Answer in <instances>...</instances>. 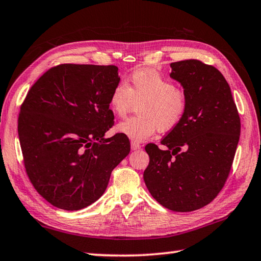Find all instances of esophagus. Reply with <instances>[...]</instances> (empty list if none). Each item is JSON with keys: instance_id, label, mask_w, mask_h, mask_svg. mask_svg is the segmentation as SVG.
Here are the masks:
<instances>
[{"instance_id": "1", "label": "esophagus", "mask_w": 261, "mask_h": 261, "mask_svg": "<svg viewBox=\"0 0 261 261\" xmlns=\"http://www.w3.org/2000/svg\"><path fill=\"white\" fill-rule=\"evenodd\" d=\"M141 146L139 144H137L136 141H131V149L132 150H139Z\"/></svg>"}]
</instances>
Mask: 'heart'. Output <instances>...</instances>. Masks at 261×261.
Instances as JSON below:
<instances>
[{"label":"heart","mask_w":261,"mask_h":261,"mask_svg":"<svg viewBox=\"0 0 261 261\" xmlns=\"http://www.w3.org/2000/svg\"><path fill=\"white\" fill-rule=\"evenodd\" d=\"M135 103H139V115L121 122L115 130L137 142L147 140L158 129L162 132L174 129L188 106L185 91L154 69L136 70L129 76V85L119 83L112 90L110 105L117 116L126 115Z\"/></svg>","instance_id":"b5f03b06"}]
</instances>
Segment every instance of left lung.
<instances>
[{
	"mask_svg": "<svg viewBox=\"0 0 261 261\" xmlns=\"http://www.w3.org/2000/svg\"><path fill=\"white\" fill-rule=\"evenodd\" d=\"M170 76L187 95L186 115L161 141L148 144L144 180L150 195L173 212L212 202L231 171L240 139V116L223 74L198 60L171 63Z\"/></svg>",
	"mask_w": 261,
	"mask_h": 261,
	"instance_id": "8db88e82",
	"label": "left lung"
}]
</instances>
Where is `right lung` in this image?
Instances as JSON below:
<instances>
[{
  "mask_svg": "<svg viewBox=\"0 0 261 261\" xmlns=\"http://www.w3.org/2000/svg\"><path fill=\"white\" fill-rule=\"evenodd\" d=\"M119 83L115 65L61 64L28 91L18 120L20 146L30 182L50 205L79 211L94 203L129 155L127 137L105 138Z\"/></svg>",
  "mask_w": 261,
  "mask_h": 261,
  "instance_id": "add662e5",
  "label": "right lung"
}]
</instances>
